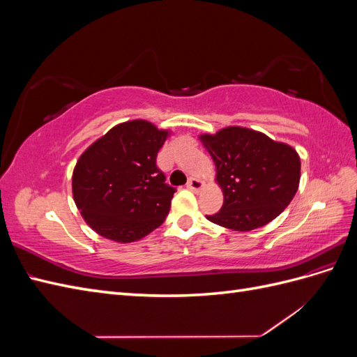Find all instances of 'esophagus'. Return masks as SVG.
<instances>
[{
    "instance_id": "34e87169",
    "label": "esophagus",
    "mask_w": 357,
    "mask_h": 357,
    "mask_svg": "<svg viewBox=\"0 0 357 357\" xmlns=\"http://www.w3.org/2000/svg\"><path fill=\"white\" fill-rule=\"evenodd\" d=\"M188 189H190V190H201L202 188H204V181H201L199 178H190L189 181H188V186H186Z\"/></svg>"
}]
</instances>
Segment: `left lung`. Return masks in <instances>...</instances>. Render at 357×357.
I'll list each match as a JSON object with an SVG mask.
<instances>
[{
	"mask_svg": "<svg viewBox=\"0 0 357 357\" xmlns=\"http://www.w3.org/2000/svg\"><path fill=\"white\" fill-rule=\"evenodd\" d=\"M223 190L220 211L207 215L234 231H252L274 220L294 199L301 160L295 149L252 129L231 126L202 135Z\"/></svg>",
	"mask_w": 357,
	"mask_h": 357,
	"instance_id": "obj_1",
	"label": "left lung"
}]
</instances>
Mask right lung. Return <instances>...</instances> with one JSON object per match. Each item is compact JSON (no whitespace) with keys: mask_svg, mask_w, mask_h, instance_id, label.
<instances>
[{"mask_svg":"<svg viewBox=\"0 0 357 357\" xmlns=\"http://www.w3.org/2000/svg\"><path fill=\"white\" fill-rule=\"evenodd\" d=\"M165 131L144 121L114 126L80 156L73 195L93 231L132 243L164 223L176 188L156 164Z\"/></svg>","mask_w":357,"mask_h":357,"instance_id":"right-lung-1","label":"right lung"}]
</instances>
